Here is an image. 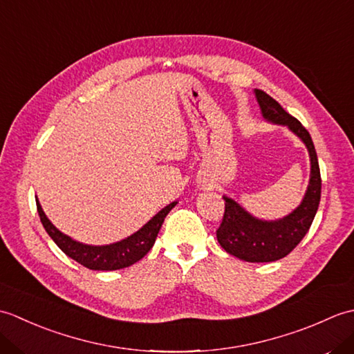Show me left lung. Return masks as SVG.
Segmentation results:
<instances>
[{
    "mask_svg": "<svg viewBox=\"0 0 354 354\" xmlns=\"http://www.w3.org/2000/svg\"><path fill=\"white\" fill-rule=\"evenodd\" d=\"M260 104L263 118L274 124L288 126L301 140L310 156V179L304 198L295 209L283 219L261 221L250 214L234 199L223 196L225 213L221 227L217 228V242L234 257L266 263L286 257L307 234L318 212L321 199V173L317 150L310 133L295 117L288 114L281 104L261 89H254Z\"/></svg>",
    "mask_w": 354,
    "mask_h": 354,
    "instance_id": "8db88e82",
    "label": "left lung"
}]
</instances>
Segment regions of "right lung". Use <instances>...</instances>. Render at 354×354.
Segmentation results:
<instances>
[{"mask_svg":"<svg viewBox=\"0 0 354 354\" xmlns=\"http://www.w3.org/2000/svg\"><path fill=\"white\" fill-rule=\"evenodd\" d=\"M176 204L178 202H171L167 207H164L161 212H158L152 219L145 225V227L140 228L137 232H133L132 236L111 245L93 246L76 242V240H73L71 237L59 231L55 225L48 221V217L45 216L39 201L36 199L37 213H39L41 222L45 231L48 232V236L55 240V243L61 248L68 257L80 263L82 266L93 270H117L131 266L133 263L141 260L150 251V248L153 246L165 216L170 213V209Z\"/></svg>","mask_w":354,"mask_h":354,"instance_id":"right-lung-1","label":"right lung"}]
</instances>
